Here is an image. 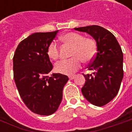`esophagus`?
I'll return each instance as SVG.
<instances>
[{"label": "esophagus", "instance_id": "obj_1", "mask_svg": "<svg viewBox=\"0 0 132 132\" xmlns=\"http://www.w3.org/2000/svg\"><path fill=\"white\" fill-rule=\"evenodd\" d=\"M69 78L70 80H72V79L74 78V76H69Z\"/></svg>", "mask_w": 132, "mask_h": 132}]
</instances>
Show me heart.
Wrapping results in <instances>:
<instances>
[{
	"instance_id": "heart-1",
	"label": "heart",
	"mask_w": 132,
	"mask_h": 132,
	"mask_svg": "<svg viewBox=\"0 0 132 132\" xmlns=\"http://www.w3.org/2000/svg\"><path fill=\"white\" fill-rule=\"evenodd\" d=\"M61 39L73 46L69 59L58 62L55 66L56 71L64 75H71L80 68L82 60L89 63L97 52V44L92 38H85L83 35L76 32L66 33L61 36ZM47 55L51 59L56 61L59 58V49L56 41H52L47 47Z\"/></svg>"
}]
</instances>
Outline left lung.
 <instances>
[{
	"mask_svg": "<svg viewBox=\"0 0 132 132\" xmlns=\"http://www.w3.org/2000/svg\"><path fill=\"white\" fill-rule=\"evenodd\" d=\"M91 35L96 41L97 52L88 66L93 74L84 75L86 83L81 91L93 105L101 107L116 96L121 86L123 71V53L113 34L98 25L74 28Z\"/></svg>",
	"mask_w": 132,
	"mask_h": 132,
	"instance_id": "1",
	"label": "left lung"
}]
</instances>
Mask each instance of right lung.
Instances as JSON below:
<instances>
[{"label":"right lung","instance_id":"obj_1","mask_svg":"<svg viewBox=\"0 0 132 132\" xmlns=\"http://www.w3.org/2000/svg\"><path fill=\"white\" fill-rule=\"evenodd\" d=\"M58 32L32 34L20 42L13 56V78L20 96L30 110L40 115L57 110L69 80L61 73L49 76L53 65L47 47Z\"/></svg>","mask_w":132,"mask_h":132}]
</instances>
